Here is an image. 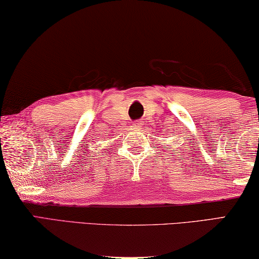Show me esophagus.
Returning a JSON list of instances; mask_svg holds the SVG:
<instances>
[{
    "label": "esophagus",
    "mask_w": 259,
    "mask_h": 259,
    "mask_svg": "<svg viewBox=\"0 0 259 259\" xmlns=\"http://www.w3.org/2000/svg\"><path fill=\"white\" fill-rule=\"evenodd\" d=\"M133 126L135 127V128H141V121H135L134 124H133Z\"/></svg>",
    "instance_id": "obj_1"
}]
</instances>
